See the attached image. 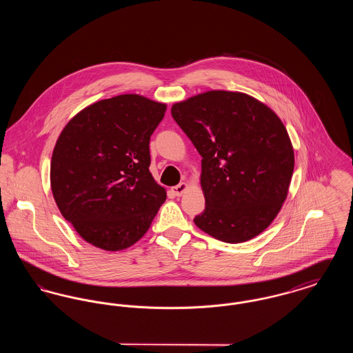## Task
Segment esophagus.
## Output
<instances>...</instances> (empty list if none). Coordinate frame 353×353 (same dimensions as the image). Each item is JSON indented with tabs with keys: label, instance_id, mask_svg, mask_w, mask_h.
<instances>
[{
	"label": "esophagus",
	"instance_id": "obj_1",
	"mask_svg": "<svg viewBox=\"0 0 353 353\" xmlns=\"http://www.w3.org/2000/svg\"><path fill=\"white\" fill-rule=\"evenodd\" d=\"M188 189V185L185 184V183H180L179 185H176V186H173L172 188V192L174 193V196H181L183 193H184L185 190Z\"/></svg>",
	"mask_w": 353,
	"mask_h": 353
}]
</instances>
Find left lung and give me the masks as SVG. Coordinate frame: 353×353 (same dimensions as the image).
Segmentation results:
<instances>
[{
	"instance_id": "obj_1",
	"label": "left lung",
	"mask_w": 353,
	"mask_h": 353,
	"mask_svg": "<svg viewBox=\"0 0 353 353\" xmlns=\"http://www.w3.org/2000/svg\"><path fill=\"white\" fill-rule=\"evenodd\" d=\"M172 118L201 154L206 234L241 243L279 213L294 172V150L281 119L252 97L208 91L172 105Z\"/></svg>"
}]
</instances>
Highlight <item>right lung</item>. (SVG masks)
Returning a JSON list of instances; mask_svg holds the SVG:
<instances>
[{"instance_id":"obj_1","label":"right lung","mask_w":353,"mask_h":353,"mask_svg":"<svg viewBox=\"0 0 353 353\" xmlns=\"http://www.w3.org/2000/svg\"><path fill=\"white\" fill-rule=\"evenodd\" d=\"M167 105L127 94L75 115L52 152L51 190L88 243L118 252L137 242L167 199L150 172V140Z\"/></svg>"}]
</instances>
